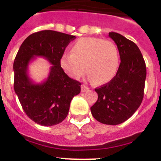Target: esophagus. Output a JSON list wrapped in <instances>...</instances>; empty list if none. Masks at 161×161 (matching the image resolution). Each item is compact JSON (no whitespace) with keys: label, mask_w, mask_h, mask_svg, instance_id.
<instances>
[{"label":"esophagus","mask_w":161,"mask_h":161,"mask_svg":"<svg viewBox=\"0 0 161 161\" xmlns=\"http://www.w3.org/2000/svg\"><path fill=\"white\" fill-rule=\"evenodd\" d=\"M89 90V88L85 85H81V91L82 92H85V91H88Z\"/></svg>","instance_id":"esophagus-1"}]
</instances>
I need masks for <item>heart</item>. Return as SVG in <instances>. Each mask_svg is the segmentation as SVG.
<instances>
[{
	"mask_svg": "<svg viewBox=\"0 0 161 161\" xmlns=\"http://www.w3.org/2000/svg\"><path fill=\"white\" fill-rule=\"evenodd\" d=\"M119 62V49L113 42L88 37L76 41L71 54H64L59 64L73 79H79L86 70L89 79L94 80L97 85H103L114 77Z\"/></svg>",
	"mask_w": 161,
	"mask_h": 161,
	"instance_id": "1",
	"label": "heart"
}]
</instances>
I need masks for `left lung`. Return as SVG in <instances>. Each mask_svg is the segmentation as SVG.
<instances>
[{
	"mask_svg": "<svg viewBox=\"0 0 161 161\" xmlns=\"http://www.w3.org/2000/svg\"><path fill=\"white\" fill-rule=\"evenodd\" d=\"M109 36L117 45L121 63L114 77L95 89L98 99L90 109L98 122L118 125L131 117L141 105L147 69L135 42L115 32H109Z\"/></svg>",
	"mask_w": 161,
	"mask_h": 161,
	"instance_id": "left-lung-1",
	"label": "left lung"
}]
</instances>
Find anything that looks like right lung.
I'll return each instance as SVG.
<instances>
[{
  "label": "right lung",
  "mask_w": 161,
  "mask_h": 161,
  "mask_svg": "<svg viewBox=\"0 0 161 161\" xmlns=\"http://www.w3.org/2000/svg\"><path fill=\"white\" fill-rule=\"evenodd\" d=\"M76 36L55 31L34 33L22 42L14 62V91L28 117L42 126H54L65 119L74 96L80 92V82L72 79L59 61L65 48ZM36 56L53 65L48 79L34 83L28 76L29 62Z\"/></svg>",
  "instance_id": "right-lung-1"
}]
</instances>
